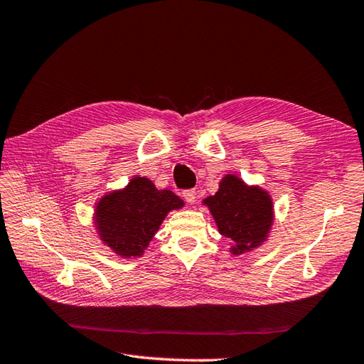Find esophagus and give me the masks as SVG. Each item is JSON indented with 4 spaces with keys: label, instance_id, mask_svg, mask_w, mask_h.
Segmentation results:
<instances>
[{
    "label": "esophagus",
    "instance_id": "1",
    "mask_svg": "<svg viewBox=\"0 0 364 364\" xmlns=\"http://www.w3.org/2000/svg\"><path fill=\"white\" fill-rule=\"evenodd\" d=\"M183 197H184V200L188 201V203H196V198H197V192H196V189H186V191H183Z\"/></svg>",
    "mask_w": 364,
    "mask_h": 364
}]
</instances>
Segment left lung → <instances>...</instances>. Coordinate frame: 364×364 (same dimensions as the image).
<instances>
[{"label": "left lung", "instance_id": "8db88e82", "mask_svg": "<svg viewBox=\"0 0 364 364\" xmlns=\"http://www.w3.org/2000/svg\"><path fill=\"white\" fill-rule=\"evenodd\" d=\"M218 231L231 239L234 255L250 251L267 239L273 223V205L265 191L248 188L239 176L226 175L215 196L205 201Z\"/></svg>", "mask_w": 364, "mask_h": 364}]
</instances>
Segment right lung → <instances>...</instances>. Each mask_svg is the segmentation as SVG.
Returning <instances> with one entry per match:
<instances>
[{"label":"right lung","mask_w":364,"mask_h":364,"mask_svg":"<svg viewBox=\"0 0 364 364\" xmlns=\"http://www.w3.org/2000/svg\"><path fill=\"white\" fill-rule=\"evenodd\" d=\"M183 205L172 191H158L149 178L134 176L124 191H116L99 201V235L116 255L141 256L168 210Z\"/></svg>","instance_id":"right-lung-1"}]
</instances>
